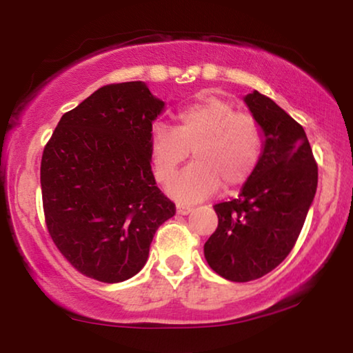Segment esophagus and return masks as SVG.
I'll return each instance as SVG.
<instances>
[{"label":"esophagus","mask_w":353,"mask_h":353,"mask_svg":"<svg viewBox=\"0 0 353 353\" xmlns=\"http://www.w3.org/2000/svg\"><path fill=\"white\" fill-rule=\"evenodd\" d=\"M192 210H193V208L188 206V205H177L176 206V211H177L179 216H187Z\"/></svg>","instance_id":"esophagus-1"}]
</instances>
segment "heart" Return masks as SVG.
<instances>
[{
    "instance_id": "1",
    "label": "heart",
    "mask_w": 353,
    "mask_h": 353,
    "mask_svg": "<svg viewBox=\"0 0 353 353\" xmlns=\"http://www.w3.org/2000/svg\"><path fill=\"white\" fill-rule=\"evenodd\" d=\"M150 160L158 182H166L193 150L195 163L168 183L181 203H196L224 187H238L252 176L262 153L256 121L230 102L203 96L176 113V126L157 125L150 136Z\"/></svg>"
}]
</instances>
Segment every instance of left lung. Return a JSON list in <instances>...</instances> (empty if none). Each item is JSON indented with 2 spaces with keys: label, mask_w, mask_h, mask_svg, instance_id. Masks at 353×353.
I'll list each match as a JSON object with an SVG mask.
<instances>
[{
  "label": "left lung",
  "mask_w": 353,
  "mask_h": 353,
  "mask_svg": "<svg viewBox=\"0 0 353 353\" xmlns=\"http://www.w3.org/2000/svg\"><path fill=\"white\" fill-rule=\"evenodd\" d=\"M243 101L262 129L261 160L238 198L214 206L219 224L205 243L211 269L240 283L264 276L285 261L319 183L304 128L264 94L252 91Z\"/></svg>",
  "instance_id": "8db88e82"
}]
</instances>
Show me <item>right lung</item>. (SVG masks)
<instances>
[{
    "label": "right lung",
    "mask_w": 353,
    "mask_h": 353,
    "mask_svg": "<svg viewBox=\"0 0 353 353\" xmlns=\"http://www.w3.org/2000/svg\"><path fill=\"white\" fill-rule=\"evenodd\" d=\"M163 110L143 81L108 84L67 112L44 147L49 235L83 275L120 283L139 274L157 228L174 216L148 150Z\"/></svg>",
    "instance_id": "right-lung-1"
}]
</instances>
